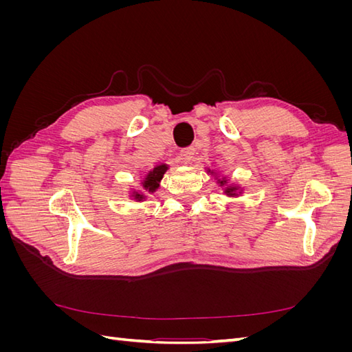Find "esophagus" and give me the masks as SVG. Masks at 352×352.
Wrapping results in <instances>:
<instances>
[{
	"label": "esophagus",
	"mask_w": 352,
	"mask_h": 352,
	"mask_svg": "<svg viewBox=\"0 0 352 352\" xmlns=\"http://www.w3.org/2000/svg\"><path fill=\"white\" fill-rule=\"evenodd\" d=\"M194 155H195L194 146L184 148V150L180 151V160H182L184 163H190V162H192V160H194Z\"/></svg>",
	"instance_id": "1"
}]
</instances>
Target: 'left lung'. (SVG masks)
Returning <instances> with one entry per match:
<instances>
[{
	"instance_id": "obj_1",
	"label": "left lung",
	"mask_w": 352,
	"mask_h": 352,
	"mask_svg": "<svg viewBox=\"0 0 352 352\" xmlns=\"http://www.w3.org/2000/svg\"><path fill=\"white\" fill-rule=\"evenodd\" d=\"M220 184H223V180H221ZM233 190H235V188H228V189H226V192H228V194H233Z\"/></svg>"
}]
</instances>
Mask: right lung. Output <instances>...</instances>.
Here are the masks:
<instances>
[{
    "label": "right lung",
    "mask_w": 352,
    "mask_h": 352,
    "mask_svg": "<svg viewBox=\"0 0 352 352\" xmlns=\"http://www.w3.org/2000/svg\"><path fill=\"white\" fill-rule=\"evenodd\" d=\"M166 170H167V166H166V164L157 166V167L153 170V172H150V173L146 175V177H145V180H144V188L150 190V192H154V190L158 188V182H160V180H162V177H163ZM135 198L142 199L144 195L136 194Z\"/></svg>",
    "instance_id": "right-lung-1"
}]
</instances>
